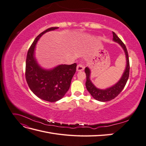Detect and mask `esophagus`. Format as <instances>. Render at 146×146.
<instances>
[{"label":"esophagus","mask_w":146,"mask_h":146,"mask_svg":"<svg viewBox=\"0 0 146 146\" xmlns=\"http://www.w3.org/2000/svg\"><path fill=\"white\" fill-rule=\"evenodd\" d=\"M84 66L82 64H78L77 66V71H82L84 69Z\"/></svg>","instance_id":"obj_1"}]
</instances>
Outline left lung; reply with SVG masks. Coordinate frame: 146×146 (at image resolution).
Listing matches in <instances>:
<instances>
[{"label":"left lung","instance_id":"left-lung-1","mask_svg":"<svg viewBox=\"0 0 146 146\" xmlns=\"http://www.w3.org/2000/svg\"><path fill=\"white\" fill-rule=\"evenodd\" d=\"M113 41L117 42L119 45L123 48V51L125 52V58H126V66L121 78L116 84H114L111 87L106 88V89L102 90L99 89L97 88L90 79V74L91 70L88 67L85 68V72L86 76V89L90 92V94L92 96V98L97 100L100 102H107L110 101L117 97L122 90L125 87L126 83L128 80V78L129 77V72H130V64H129V54L127 50V48L124 44L122 42L119 38L116 35V33L113 32Z\"/></svg>","mask_w":146,"mask_h":146}]
</instances>
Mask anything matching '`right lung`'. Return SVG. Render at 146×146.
Masks as SVG:
<instances>
[{
    "label": "right lung",
    "mask_w": 146,
    "mask_h": 146,
    "mask_svg": "<svg viewBox=\"0 0 146 146\" xmlns=\"http://www.w3.org/2000/svg\"><path fill=\"white\" fill-rule=\"evenodd\" d=\"M51 27L44 31L35 38L27 52L25 64V78L33 93L42 100L54 102L62 99L69 90L72 78L76 71V63L60 64L46 69L39 66L35 58L36 44L46 32L58 29Z\"/></svg>",
    "instance_id": "obj_1"
}]
</instances>
